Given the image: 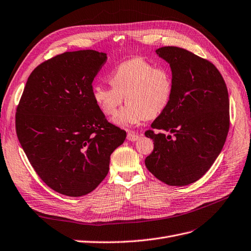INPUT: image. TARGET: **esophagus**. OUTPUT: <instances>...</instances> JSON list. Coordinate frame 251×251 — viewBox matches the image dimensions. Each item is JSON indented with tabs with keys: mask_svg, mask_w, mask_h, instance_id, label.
I'll use <instances>...</instances> for the list:
<instances>
[{
	"mask_svg": "<svg viewBox=\"0 0 251 251\" xmlns=\"http://www.w3.org/2000/svg\"><path fill=\"white\" fill-rule=\"evenodd\" d=\"M126 138H127L128 141H136V140L139 139V135L135 134V133H133V132H128V133H127V136H126Z\"/></svg>",
	"mask_w": 251,
	"mask_h": 251,
	"instance_id": "1",
	"label": "esophagus"
}]
</instances>
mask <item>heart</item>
Wrapping results in <instances>:
<instances>
[{"label":"heart","mask_w":251,"mask_h":251,"mask_svg":"<svg viewBox=\"0 0 251 251\" xmlns=\"http://www.w3.org/2000/svg\"><path fill=\"white\" fill-rule=\"evenodd\" d=\"M109 80L112 87L94 86L92 97L107 116L115 115L125 97L127 104L113 118V123L119 126L128 127L158 116L168 107L173 94L169 70L156 68L141 57L119 64Z\"/></svg>","instance_id":"b5f03b06"}]
</instances>
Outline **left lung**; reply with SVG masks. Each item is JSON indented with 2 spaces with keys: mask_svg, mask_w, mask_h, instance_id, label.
<instances>
[{
  "mask_svg": "<svg viewBox=\"0 0 251 251\" xmlns=\"http://www.w3.org/2000/svg\"><path fill=\"white\" fill-rule=\"evenodd\" d=\"M170 64L173 94L146 136L154 150L147 169L165 184L199 180L221 153L229 130V98L221 73L208 60L178 47L156 50Z\"/></svg>",
  "mask_w": 251,
  "mask_h": 251,
  "instance_id": "1",
  "label": "left lung"
}]
</instances>
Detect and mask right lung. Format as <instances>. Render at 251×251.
I'll return each mask as SVG.
<instances>
[{
    "label": "right lung",
    "mask_w": 251,
    "mask_h": 251,
    "mask_svg": "<svg viewBox=\"0 0 251 251\" xmlns=\"http://www.w3.org/2000/svg\"><path fill=\"white\" fill-rule=\"evenodd\" d=\"M107 60L95 50L65 52L30 74L16 114L19 141L53 191L85 196L109 173L110 156L126 133L105 119L92 82Z\"/></svg>",
    "instance_id": "obj_1"
}]
</instances>
